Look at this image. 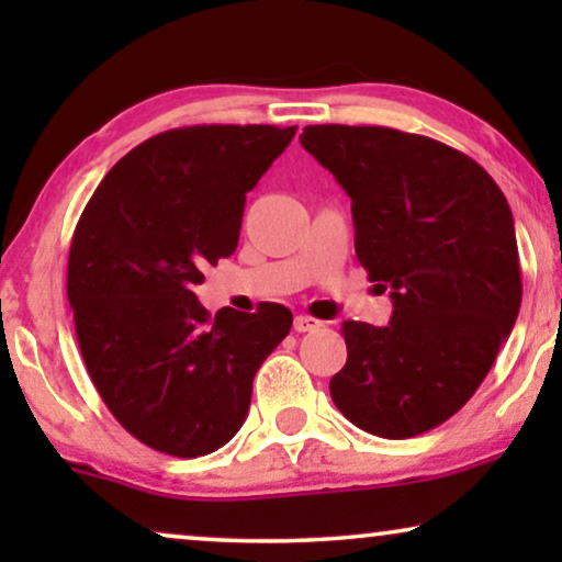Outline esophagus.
<instances>
[{"label": "esophagus", "mask_w": 562, "mask_h": 562, "mask_svg": "<svg viewBox=\"0 0 562 562\" xmlns=\"http://www.w3.org/2000/svg\"><path fill=\"white\" fill-rule=\"evenodd\" d=\"M322 322L310 317V314H296L294 317V329L296 333H314V329H319Z\"/></svg>", "instance_id": "obj_1"}]
</instances>
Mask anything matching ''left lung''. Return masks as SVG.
<instances>
[{
  "label": "left lung",
  "instance_id": "obj_1",
  "mask_svg": "<svg viewBox=\"0 0 562 562\" xmlns=\"http://www.w3.org/2000/svg\"><path fill=\"white\" fill-rule=\"evenodd\" d=\"M299 140L352 199L356 256L394 304L386 327L342 322L348 360L329 394L366 432L417 437L475 394L517 322L512 210L473 158L432 137L310 125Z\"/></svg>",
  "mask_w": 562,
  "mask_h": 562
}]
</instances>
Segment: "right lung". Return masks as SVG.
Segmentation results:
<instances>
[{"label": "right lung", "mask_w": 562, "mask_h": 562, "mask_svg": "<svg viewBox=\"0 0 562 562\" xmlns=\"http://www.w3.org/2000/svg\"><path fill=\"white\" fill-rule=\"evenodd\" d=\"M296 127L194 125L120 158L89 199L68 252V304L99 396L148 448L214 452L250 409L252 379L291 312L199 304L206 263L233 256L245 194Z\"/></svg>", "instance_id": "add662e5"}]
</instances>
